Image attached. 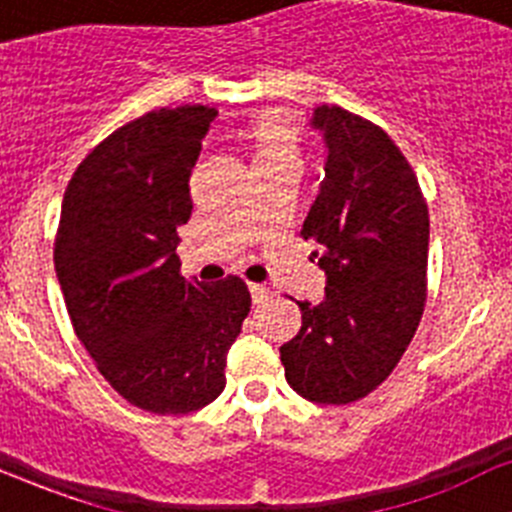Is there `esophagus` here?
Returning a JSON list of instances; mask_svg holds the SVG:
<instances>
[{
    "label": "esophagus",
    "instance_id": "34e87169",
    "mask_svg": "<svg viewBox=\"0 0 512 512\" xmlns=\"http://www.w3.org/2000/svg\"><path fill=\"white\" fill-rule=\"evenodd\" d=\"M248 292H251V300H253V305H256V307L266 305V302H269V297H271V292L264 287V284H251V287H248Z\"/></svg>",
    "mask_w": 512,
    "mask_h": 512
}]
</instances>
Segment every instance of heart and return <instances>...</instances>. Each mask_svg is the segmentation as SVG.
<instances>
[{
	"instance_id": "obj_1",
	"label": "heart",
	"mask_w": 512,
	"mask_h": 512,
	"mask_svg": "<svg viewBox=\"0 0 512 512\" xmlns=\"http://www.w3.org/2000/svg\"><path fill=\"white\" fill-rule=\"evenodd\" d=\"M256 164L269 161H297V135L284 117L266 115L251 130Z\"/></svg>"
}]
</instances>
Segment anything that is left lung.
<instances>
[{
    "instance_id": "8db88e82",
    "label": "left lung",
    "mask_w": 512,
    "mask_h": 512,
    "mask_svg": "<svg viewBox=\"0 0 512 512\" xmlns=\"http://www.w3.org/2000/svg\"><path fill=\"white\" fill-rule=\"evenodd\" d=\"M325 164L302 238L325 271L320 305L300 302L302 328L279 348L289 387L310 402L348 405L390 377L425 305L428 207L413 169L377 125L336 104L307 120Z\"/></svg>"
}]
</instances>
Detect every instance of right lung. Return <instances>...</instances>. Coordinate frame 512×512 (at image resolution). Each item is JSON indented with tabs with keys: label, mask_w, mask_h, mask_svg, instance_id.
I'll use <instances>...</instances> for the list:
<instances>
[{
	"label": "right lung",
	"mask_w": 512,
	"mask_h": 512,
	"mask_svg": "<svg viewBox=\"0 0 512 512\" xmlns=\"http://www.w3.org/2000/svg\"><path fill=\"white\" fill-rule=\"evenodd\" d=\"M217 110H156L104 138L71 176L56 277L76 336L130 405L158 415L205 408L251 310L238 277H179L189 176Z\"/></svg>",
	"instance_id": "add662e5"
}]
</instances>
